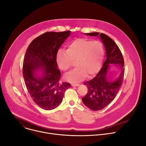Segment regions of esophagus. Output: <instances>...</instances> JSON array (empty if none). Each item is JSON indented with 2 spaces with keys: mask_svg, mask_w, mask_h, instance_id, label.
Returning a JSON list of instances; mask_svg holds the SVG:
<instances>
[{
  "mask_svg": "<svg viewBox=\"0 0 146 146\" xmlns=\"http://www.w3.org/2000/svg\"><path fill=\"white\" fill-rule=\"evenodd\" d=\"M79 85H80L79 84H72V86H78Z\"/></svg>",
  "mask_w": 146,
  "mask_h": 146,
  "instance_id": "obj_1",
  "label": "esophagus"
}]
</instances>
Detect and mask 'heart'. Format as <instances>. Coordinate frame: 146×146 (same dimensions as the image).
<instances>
[{
	"label": "heart",
	"mask_w": 146,
	"mask_h": 146,
	"mask_svg": "<svg viewBox=\"0 0 146 146\" xmlns=\"http://www.w3.org/2000/svg\"><path fill=\"white\" fill-rule=\"evenodd\" d=\"M65 51L60 50L56 61L61 70L68 71L75 62L76 68L65 76L66 81L78 83L87 76L91 77L98 72L105 58L103 44L87 38L74 40Z\"/></svg>",
	"instance_id": "b5f03b06"
}]
</instances>
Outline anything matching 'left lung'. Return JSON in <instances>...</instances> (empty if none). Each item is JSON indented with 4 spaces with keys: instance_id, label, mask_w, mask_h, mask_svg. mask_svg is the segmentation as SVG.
Returning <instances> with one entry per match:
<instances>
[{
    "instance_id": "left-lung-1",
    "label": "left lung",
    "mask_w": 146,
    "mask_h": 146,
    "mask_svg": "<svg viewBox=\"0 0 146 146\" xmlns=\"http://www.w3.org/2000/svg\"><path fill=\"white\" fill-rule=\"evenodd\" d=\"M85 35L96 36L99 33H91ZM100 37L105 47L107 58L96 76L84 83L88 88V93L82 99L84 105L94 111L103 109L113 101L121 88L125 74L124 59L119 47L113 40L104 33H100ZM110 64H116L121 69V72L117 78L108 73V68Z\"/></svg>"
}]
</instances>
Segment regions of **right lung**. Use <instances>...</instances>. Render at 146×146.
<instances>
[{"instance_id":"obj_1","label":"right lung","mask_w":146,"mask_h":146,"mask_svg":"<svg viewBox=\"0 0 146 146\" xmlns=\"http://www.w3.org/2000/svg\"><path fill=\"white\" fill-rule=\"evenodd\" d=\"M70 34V31L43 33L31 42L26 50L23 64L25 82L33 101L42 109L58 106L71 87L68 82H60L61 72L56 61L59 48ZM38 69L43 71L42 77L35 74Z\"/></svg>"}]
</instances>
